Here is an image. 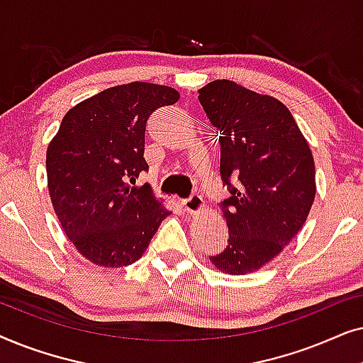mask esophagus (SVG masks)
Returning a JSON list of instances; mask_svg holds the SVG:
<instances>
[{"label": "esophagus", "mask_w": 363, "mask_h": 363, "mask_svg": "<svg viewBox=\"0 0 363 363\" xmlns=\"http://www.w3.org/2000/svg\"><path fill=\"white\" fill-rule=\"evenodd\" d=\"M183 208L190 213V215H198V213H201L205 210V201H203V198L200 195H191L190 198H186V200H183Z\"/></svg>", "instance_id": "34e87169"}]
</instances>
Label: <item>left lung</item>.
<instances>
[{"label":"left lung","instance_id":"8db88e82","mask_svg":"<svg viewBox=\"0 0 363 363\" xmlns=\"http://www.w3.org/2000/svg\"><path fill=\"white\" fill-rule=\"evenodd\" d=\"M198 92L220 132V173L231 193L221 208L228 246L210 261L226 274H250L274 259L306 223L315 198L314 157L276 97L226 79Z\"/></svg>","mask_w":363,"mask_h":363}]
</instances>
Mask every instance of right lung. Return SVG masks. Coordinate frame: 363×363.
<instances>
[{
  "label": "right lung",
  "mask_w": 363,
  "mask_h": 363,
  "mask_svg": "<svg viewBox=\"0 0 363 363\" xmlns=\"http://www.w3.org/2000/svg\"><path fill=\"white\" fill-rule=\"evenodd\" d=\"M180 99L173 87L130 82L74 106L48 145V190L64 233L94 264L138 261L170 210L148 185L145 123Z\"/></svg>",
  "instance_id": "right-lung-1"
}]
</instances>
